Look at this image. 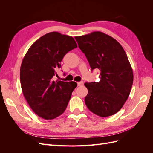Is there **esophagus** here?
Wrapping results in <instances>:
<instances>
[{"instance_id": "1", "label": "esophagus", "mask_w": 153, "mask_h": 153, "mask_svg": "<svg viewBox=\"0 0 153 153\" xmlns=\"http://www.w3.org/2000/svg\"><path fill=\"white\" fill-rule=\"evenodd\" d=\"M77 84H78V86H82L83 85V84H84V83H83V82H79L77 83Z\"/></svg>"}]
</instances>
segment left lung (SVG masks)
Returning a JSON list of instances; mask_svg holds the SVG:
<instances>
[{"mask_svg":"<svg viewBox=\"0 0 153 153\" xmlns=\"http://www.w3.org/2000/svg\"><path fill=\"white\" fill-rule=\"evenodd\" d=\"M92 70L100 71V81L85 83L87 107L100 117L121 109L130 93L133 73L122 46L112 37L100 31L75 37Z\"/></svg>","mask_w":153,"mask_h":153,"instance_id":"1","label":"left lung"}]
</instances>
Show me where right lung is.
<instances>
[{
    "label": "right lung",
    "mask_w": 153,
    "mask_h": 153,
    "mask_svg": "<svg viewBox=\"0 0 153 153\" xmlns=\"http://www.w3.org/2000/svg\"><path fill=\"white\" fill-rule=\"evenodd\" d=\"M77 47L73 37L51 32L31 45L21 64L22 90L31 109L39 117L53 119L65 111L75 82L53 81L63 57Z\"/></svg>",
    "instance_id": "1"
}]
</instances>
